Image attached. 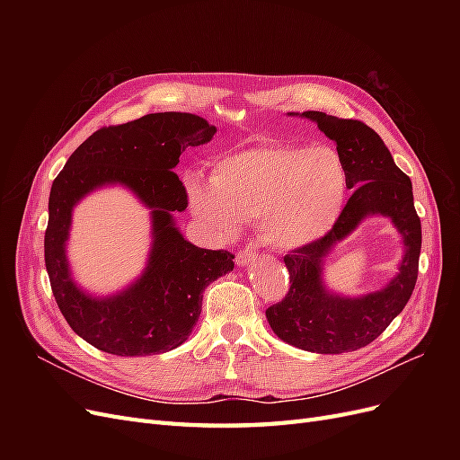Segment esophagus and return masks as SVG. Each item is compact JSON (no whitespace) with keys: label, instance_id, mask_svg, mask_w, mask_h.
I'll use <instances>...</instances> for the list:
<instances>
[{"label":"esophagus","instance_id":"obj_1","mask_svg":"<svg viewBox=\"0 0 460 460\" xmlns=\"http://www.w3.org/2000/svg\"><path fill=\"white\" fill-rule=\"evenodd\" d=\"M255 259H257V252L253 247H245L243 252H240L238 255H235V262L240 264V267H247V264H252V262H255Z\"/></svg>","mask_w":460,"mask_h":460}]
</instances>
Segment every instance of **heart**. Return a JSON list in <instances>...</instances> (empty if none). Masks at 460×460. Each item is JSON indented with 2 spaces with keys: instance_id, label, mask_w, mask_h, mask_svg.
I'll list each match as a JSON object with an SVG mask.
<instances>
[{
  "instance_id": "obj_1",
  "label": "heart",
  "mask_w": 460,
  "mask_h": 460,
  "mask_svg": "<svg viewBox=\"0 0 460 460\" xmlns=\"http://www.w3.org/2000/svg\"><path fill=\"white\" fill-rule=\"evenodd\" d=\"M193 217L218 235L240 220H261L262 238L280 252L307 247L333 228L347 196V169L328 146L262 144L230 153L208 182L186 176Z\"/></svg>"
}]
</instances>
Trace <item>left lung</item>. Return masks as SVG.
<instances>
[{
  "mask_svg": "<svg viewBox=\"0 0 460 460\" xmlns=\"http://www.w3.org/2000/svg\"><path fill=\"white\" fill-rule=\"evenodd\" d=\"M288 115L314 122L336 144L353 196L324 238L284 257L291 286L280 303L267 309V320L278 338L303 351L320 355L357 351L378 338L405 309L419 276L422 228L414 211L411 178L365 122L318 111ZM372 216L389 217L402 235L403 257L398 272L378 290L343 296L327 288L325 261L338 243Z\"/></svg>",
  "mask_w": 460,
  "mask_h": 460,
  "instance_id": "1",
  "label": "left lung"
}]
</instances>
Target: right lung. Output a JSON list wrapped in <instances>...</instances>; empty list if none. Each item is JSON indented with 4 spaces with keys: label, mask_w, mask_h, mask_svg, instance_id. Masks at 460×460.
<instances>
[{
    "label": "right lung",
    "mask_w": 460,
    "mask_h": 460,
    "mask_svg": "<svg viewBox=\"0 0 460 460\" xmlns=\"http://www.w3.org/2000/svg\"><path fill=\"white\" fill-rule=\"evenodd\" d=\"M217 128L191 113H151L93 132L80 144L49 191L44 240L55 301L78 336L119 357L161 355L182 345L201 314L205 288L234 270V255L188 242L174 213L188 205L172 172L188 146L213 140ZM127 187L150 208V253L141 276L107 296L77 286L66 255L74 207L103 187Z\"/></svg>",
    "instance_id": "add662e5"
}]
</instances>
